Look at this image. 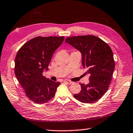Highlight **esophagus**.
Listing matches in <instances>:
<instances>
[{"mask_svg": "<svg viewBox=\"0 0 133 133\" xmlns=\"http://www.w3.org/2000/svg\"><path fill=\"white\" fill-rule=\"evenodd\" d=\"M64 82L65 83H67L68 84H73L72 82H71V81H70V80H64Z\"/></svg>", "mask_w": 133, "mask_h": 133, "instance_id": "obj_1", "label": "esophagus"}]
</instances>
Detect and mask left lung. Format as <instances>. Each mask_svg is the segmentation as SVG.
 <instances>
[{"label": "left lung", "mask_w": 133, "mask_h": 133, "mask_svg": "<svg viewBox=\"0 0 133 133\" xmlns=\"http://www.w3.org/2000/svg\"><path fill=\"white\" fill-rule=\"evenodd\" d=\"M67 43L82 54V64L86 73L90 74L87 84H80L81 91L75 94L76 99L84 103L98 101L106 92L115 69L111 49L103 41L94 36L68 37Z\"/></svg>", "instance_id": "left-lung-1"}]
</instances>
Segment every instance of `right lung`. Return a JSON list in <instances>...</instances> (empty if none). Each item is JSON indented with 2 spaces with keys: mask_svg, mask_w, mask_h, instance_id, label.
<instances>
[{
  "mask_svg": "<svg viewBox=\"0 0 133 133\" xmlns=\"http://www.w3.org/2000/svg\"><path fill=\"white\" fill-rule=\"evenodd\" d=\"M64 37H37L21 47L15 59V74L27 97L38 104L45 103L55 95L59 82L42 75Z\"/></svg>",
  "mask_w": 133,
  "mask_h": 133,
  "instance_id": "obj_1",
  "label": "right lung"
}]
</instances>
